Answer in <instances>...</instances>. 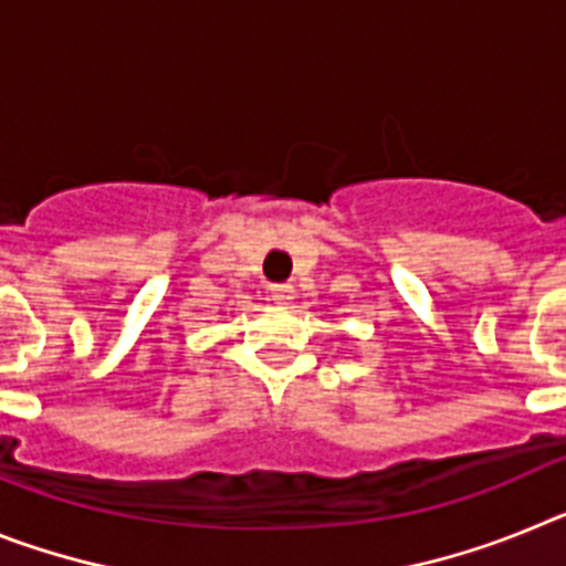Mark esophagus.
Masks as SVG:
<instances>
[{
  "instance_id": "1",
  "label": "esophagus",
  "mask_w": 566,
  "mask_h": 566,
  "mask_svg": "<svg viewBox=\"0 0 566 566\" xmlns=\"http://www.w3.org/2000/svg\"><path fill=\"white\" fill-rule=\"evenodd\" d=\"M269 297H272L277 306H289L294 300V286L292 283H274V286H269Z\"/></svg>"
}]
</instances>
